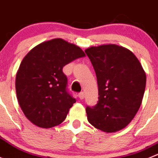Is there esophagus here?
Segmentation results:
<instances>
[{"instance_id":"obj_1","label":"esophagus","mask_w":158,"mask_h":158,"mask_svg":"<svg viewBox=\"0 0 158 158\" xmlns=\"http://www.w3.org/2000/svg\"><path fill=\"white\" fill-rule=\"evenodd\" d=\"M84 93H83V92H81V93H79V99H80V100H82V99L84 98Z\"/></svg>"}]
</instances>
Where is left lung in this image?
I'll list each match as a JSON object with an SVG mask.
<instances>
[{
	"instance_id": "8db88e82",
	"label": "left lung",
	"mask_w": 158,
	"mask_h": 158,
	"mask_svg": "<svg viewBox=\"0 0 158 158\" xmlns=\"http://www.w3.org/2000/svg\"><path fill=\"white\" fill-rule=\"evenodd\" d=\"M96 73L98 102L86 109L94 127L112 133L124 128L141 106L146 76L138 58L117 45L92 46L85 50Z\"/></svg>"
}]
</instances>
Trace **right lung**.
<instances>
[{"mask_svg": "<svg viewBox=\"0 0 158 158\" xmlns=\"http://www.w3.org/2000/svg\"><path fill=\"white\" fill-rule=\"evenodd\" d=\"M85 56L79 46L61 38L42 42L25 56L16 74L15 90L19 106L31 123L49 128L65 120L76 100L67 89L63 68Z\"/></svg>", "mask_w": 158, "mask_h": 158, "instance_id": "add662e5", "label": "right lung"}]
</instances>
